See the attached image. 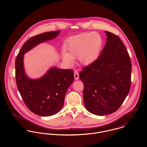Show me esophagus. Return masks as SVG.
Masks as SVG:
<instances>
[{
    "label": "esophagus",
    "instance_id": "34e87169",
    "mask_svg": "<svg viewBox=\"0 0 147 147\" xmlns=\"http://www.w3.org/2000/svg\"><path fill=\"white\" fill-rule=\"evenodd\" d=\"M74 78L76 80H78L79 79V74L77 71H75L74 73Z\"/></svg>",
    "mask_w": 147,
    "mask_h": 147
}]
</instances>
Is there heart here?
Instances as JSON below:
<instances>
[{
	"label": "heart",
	"instance_id": "heart-1",
	"mask_svg": "<svg viewBox=\"0 0 147 147\" xmlns=\"http://www.w3.org/2000/svg\"><path fill=\"white\" fill-rule=\"evenodd\" d=\"M103 46V39L98 32H86L70 37L67 43L68 53L64 51L62 58L64 61L71 65L74 58L78 57L80 63L88 65L99 57Z\"/></svg>",
	"mask_w": 147,
	"mask_h": 147
}]
</instances>
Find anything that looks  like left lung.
Masks as SVG:
<instances>
[{"mask_svg":"<svg viewBox=\"0 0 147 147\" xmlns=\"http://www.w3.org/2000/svg\"><path fill=\"white\" fill-rule=\"evenodd\" d=\"M105 32L106 42L98 58L79 73L84 106L98 116L117 111L131 87V63L124 44L117 35Z\"/></svg>","mask_w":147,"mask_h":147,"instance_id":"left-lung-1","label":"left lung"}]
</instances>
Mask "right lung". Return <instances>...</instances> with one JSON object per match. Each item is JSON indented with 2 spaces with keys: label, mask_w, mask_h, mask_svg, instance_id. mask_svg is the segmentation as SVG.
<instances>
[{
  "label": "right lung",
  "mask_w": 147,
  "mask_h": 147,
  "mask_svg": "<svg viewBox=\"0 0 147 147\" xmlns=\"http://www.w3.org/2000/svg\"><path fill=\"white\" fill-rule=\"evenodd\" d=\"M60 32H47L31 37L16 59V84L23 101L31 112L41 116H52L61 110L68 88L74 80V71L52 67L40 78L31 79L25 73L23 57L34 47L55 38Z\"/></svg>",
  "instance_id": "right-lung-1"
}]
</instances>
